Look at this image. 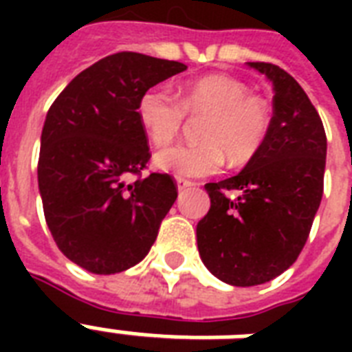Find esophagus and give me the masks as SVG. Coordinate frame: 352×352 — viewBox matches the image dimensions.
Returning <instances> with one entry per match:
<instances>
[{
	"mask_svg": "<svg viewBox=\"0 0 352 352\" xmlns=\"http://www.w3.org/2000/svg\"><path fill=\"white\" fill-rule=\"evenodd\" d=\"M193 182L186 181V179H177V190L179 192H184V190H188V188H192Z\"/></svg>",
	"mask_w": 352,
	"mask_h": 352,
	"instance_id": "obj_1",
	"label": "esophagus"
}]
</instances>
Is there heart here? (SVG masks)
<instances>
[{
  "mask_svg": "<svg viewBox=\"0 0 352 352\" xmlns=\"http://www.w3.org/2000/svg\"><path fill=\"white\" fill-rule=\"evenodd\" d=\"M138 120L155 146H168L181 131L186 115H206L199 144H179L155 155V166L177 177H204L225 162L252 159L270 131V107L261 96L226 74H210L184 84L177 98L168 85H153L140 95Z\"/></svg>",
  "mask_w": 352,
  "mask_h": 352,
  "instance_id": "b5f03b06",
  "label": "heart"
}]
</instances>
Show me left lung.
I'll list each match as a JSON object with an SVG mask.
<instances>
[{"instance_id": "8db88e82", "label": "left lung", "mask_w": 352, "mask_h": 352, "mask_svg": "<svg viewBox=\"0 0 352 352\" xmlns=\"http://www.w3.org/2000/svg\"><path fill=\"white\" fill-rule=\"evenodd\" d=\"M274 87L270 131L237 175L204 184L201 259L234 287L267 283L298 259L323 195L327 137L301 85L274 63L248 62Z\"/></svg>"}]
</instances>
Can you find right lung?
Returning <instances> with one entry per match:
<instances>
[{"label":"right lung","instance_id":"right-lung-1","mask_svg":"<svg viewBox=\"0 0 352 352\" xmlns=\"http://www.w3.org/2000/svg\"><path fill=\"white\" fill-rule=\"evenodd\" d=\"M182 71L181 62L117 52L74 76L47 113L38 160L43 214L63 256L89 272L142 261L175 203L168 173L142 175L151 153L137 106L144 91Z\"/></svg>","mask_w":352,"mask_h":352}]
</instances>
